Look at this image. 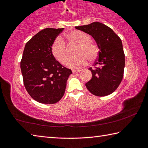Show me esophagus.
Masks as SVG:
<instances>
[{
  "label": "esophagus",
  "mask_w": 148,
  "mask_h": 148,
  "mask_svg": "<svg viewBox=\"0 0 148 148\" xmlns=\"http://www.w3.org/2000/svg\"><path fill=\"white\" fill-rule=\"evenodd\" d=\"M79 72H80V70H72V73L73 74L78 73Z\"/></svg>",
  "instance_id": "obj_1"
}]
</instances>
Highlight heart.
<instances>
[{
    "label": "heart",
    "mask_w": 148,
    "mask_h": 148,
    "mask_svg": "<svg viewBox=\"0 0 148 148\" xmlns=\"http://www.w3.org/2000/svg\"><path fill=\"white\" fill-rule=\"evenodd\" d=\"M69 42L77 44L74 54L76 55L69 58L66 65L70 68L77 69L86 65L87 61L94 62L99 56V49L97 45L90 41V37L84 32L79 31H73L65 35ZM53 57L60 63L64 64L68 57V49L64 41L61 37L56 38L51 47Z\"/></svg>",
    "instance_id": "obj_1"
}]
</instances>
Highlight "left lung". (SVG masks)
<instances>
[{
    "mask_svg": "<svg viewBox=\"0 0 148 148\" xmlns=\"http://www.w3.org/2000/svg\"><path fill=\"white\" fill-rule=\"evenodd\" d=\"M75 28L92 36L100 49L94 67L89 69L92 77L86 84L87 89L95 96L112 94L123 77L125 53L121 38L113 30L99 22Z\"/></svg>",
    "mask_w": 148,
    "mask_h": 148,
    "instance_id": "1",
    "label": "left lung"
}]
</instances>
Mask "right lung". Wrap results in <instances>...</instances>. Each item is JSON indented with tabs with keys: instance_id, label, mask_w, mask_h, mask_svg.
<instances>
[{
	"instance_id": "add662e5",
	"label": "right lung",
	"mask_w": 148,
	"mask_h": 148,
	"mask_svg": "<svg viewBox=\"0 0 148 148\" xmlns=\"http://www.w3.org/2000/svg\"><path fill=\"white\" fill-rule=\"evenodd\" d=\"M47 28L27 42L20 66L25 87L30 96L42 104H56L63 97L71 69L56 61L51 51L55 40L63 31Z\"/></svg>"
}]
</instances>
